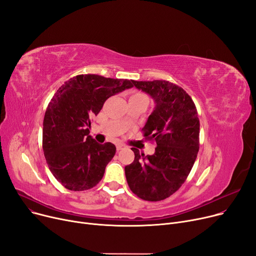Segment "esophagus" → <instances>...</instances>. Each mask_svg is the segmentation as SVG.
I'll return each instance as SVG.
<instances>
[{
    "label": "esophagus",
    "instance_id": "1",
    "mask_svg": "<svg viewBox=\"0 0 256 256\" xmlns=\"http://www.w3.org/2000/svg\"><path fill=\"white\" fill-rule=\"evenodd\" d=\"M126 145L124 144H117L116 145V148H117V150L119 152V150H124L126 148Z\"/></svg>",
    "mask_w": 256,
    "mask_h": 256
}]
</instances>
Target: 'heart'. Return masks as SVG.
<instances>
[{
    "instance_id": "1",
    "label": "heart",
    "mask_w": 256,
    "mask_h": 256,
    "mask_svg": "<svg viewBox=\"0 0 256 256\" xmlns=\"http://www.w3.org/2000/svg\"><path fill=\"white\" fill-rule=\"evenodd\" d=\"M132 96H141V98H147V96H145V94H143V93H136V94H134Z\"/></svg>"
}]
</instances>
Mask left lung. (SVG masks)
I'll list each match as a JSON object with an SVG mask.
<instances>
[{
    "instance_id": "8db88e82",
    "label": "left lung",
    "mask_w": 256,
    "mask_h": 256,
    "mask_svg": "<svg viewBox=\"0 0 256 256\" xmlns=\"http://www.w3.org/2000/svg\"><path fill=\"white\" fill-rule=\"evenodd\" d=\"M156 102L142 128L145 139L156 143L152 156L135 154L126 166L130 189L147 201L164 200L176 193L186 180L199 150V118L191 96L182 87L164 80H132Z\"/></svg>"
}]
</instances>
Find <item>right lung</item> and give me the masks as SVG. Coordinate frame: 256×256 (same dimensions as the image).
<instances>
[{
	"mask_svg": "<svg viewBox=\"0 0 256 256\" xmlns=\"http://www.w3.org/2000/svg\"><path fill=\"white\" fill-rule=\"evenodd\" d=\"M132 87V80L78 74L65 82L50 100L44 119L42 148L55 178L70 191H84L102 178L116 152L114 144H100L89 135L91 118L104 102Z\"/></svg>",
	"mask_w": 256,
	"mask_h": 256,
	"instance_id": "1",
	"label": "right lung"
}]
</instances>
